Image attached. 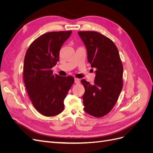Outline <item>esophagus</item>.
I'll return each mask as SVG.
<instances>
[{
    "instance_id": "1",
    "label": "esophagus",
    "mask_w": 153,
    "mask_h": 153,
    "mask_svg": "<svg viewBox=\"0 0 153 153\" xmlns=\"http://www.w3.org/2000/svg\"><path fill=\"white\" fill-rule=\"evenodd\" d=\"M75 84H79V83H80V80L78 79V78H75Z\"/></svg>"
}]
</instances>
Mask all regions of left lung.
Segmentation results:
<instances>
[{
  "label": "left lung",
  "instance_id": "1",
  "mask_svg": "<svg viewBox=\"0 0 153 153\" xmlns=\"http://www.w3.org/2000/svg\"><path fill=\"white\" fill-rule=\"evenodd\" d=\"M85 45L88 62L96 70L94 84L83 79L85 112L96 117L107 114L116 103L123 89V66L113 41L95 31H79Z\"/></svg>",
  "mask_w": 153,
  "mask_h": 153
}]
</instances>
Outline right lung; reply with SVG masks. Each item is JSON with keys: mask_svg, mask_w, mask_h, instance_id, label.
I'll return each instance as SVG.
<instances>
[{"mask_svg": "<svg viewBox=\"0 0 153 153\" xmlns=\"http://www.w3.org/2000/svg\"><path fill=\"white\" fill-rule=\"evenodd\" d=\"M72 31L50 32L35 39L27 49L24 63V81L35 108L45 116L61 113L64 100L74 83L71 76L53 74L62 45Z\"/></svg>", "mask_w": 153, "mask_h": 153, "instance_id": "add662e5", "label": "right lung"}]
</instances>
